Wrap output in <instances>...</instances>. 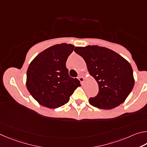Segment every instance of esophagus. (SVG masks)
<instances>
[{
  "mask_svg": "<svg viewBox=\"0 0 147 147\" xmlns=\"http://www.w3.org/2000/svg\"><path fill=\"white\" fill-rule=\"evenodd\" d=\"M78 79H79V81L81 82V84H83V83H84V78H83V77H82V76H79Z\"/></svg>",
  "mask_w": 147,
  "mask_h": 147,
  "instance_id": "34e87169",
  "label": "esophagus"
}]
</instances>
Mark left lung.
I'll use <instances>...</instances> for the list:
<instances>
[{"label":"left lung","instance_id":"obj_1","mask_svg":"<svg viewBox=\"0 0 147 147\" xmlns=\"http://www.w3.org/2000/svg\"><path fill=\"white\" fill-rule=\"evenodd\" d=\"M74 51L84 59L90 75L98 84V94L89 99L90 104L110 110L123 103L135 81L128 61L114 51L97 45L77 46Z\"/></svg>","mask_w":147,"mask_h":147}]
</instances>
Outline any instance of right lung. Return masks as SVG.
Instances as JSON below:
<instances>
[{"label":"right lung","instance_id":"add662e5","mask_svg":"<svg viewBox=\"0 0 147 147\" xmlns=\"http://www.w3.org/2000/svg\"><path fill=\"white\" fill-rule=\"evenodd\" d=\"M74 46L62 43L38 53L31 62L26 73V88L38 103L56 109L67 103L78 86V79L70 78L66 62Z\"/></svg>","mask_w":147,"mask_h":147}]
</instances>
